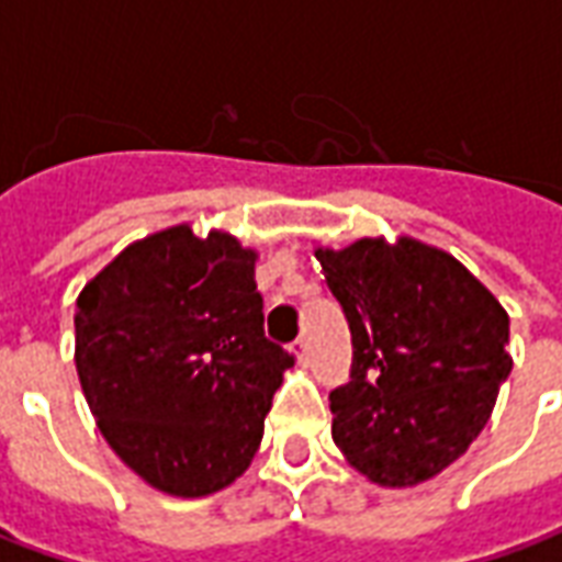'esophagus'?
<instances>
[{"label":"esophagus","mask_w":562,"mask_h":562,"mask_svg":"<svg viewBox=\"0 0 562 562\" xmlns=\"http://www.w3.org/2000/svg\"><path fill=\"white\" fill-rule=\"evenodd\" d=\"M294 355H297V361H301V364H306V361H310V342L306 340L294 342Z\"/></svg>","instance_id":"obj_1"}]
</instances>
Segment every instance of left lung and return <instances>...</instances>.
Segmentation results:
<instances>
[{
  "mask_svg": "<svg viewBox=\"0 0 562 562\" xmlns=\"http://www.w3.org/2000/svg\"><path fill=\"white\" fill-rule=\"evenodd\" d=\"M352 330L349 382L330 391V434L385 487L434 479L470 448L512 373L508 316L442 249L364 237L316 249Z\"/></svg>",
  "mask_w": 562,
  "mask_h": 562,
  "instance_id": "8db88e82",
  "label": "left lung"
}]
</instances>
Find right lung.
Returning <instances> with one entry per match:
<instances>
[{
  "instance_id": "add662e5",
  "label": "right lung",
  "mask_w": 562,
  "mask_h": 562,
  "mask_svg": "<svg viewBox=\"0 0 562 562\" xmlns=\"http://www.w3.org/2000/svg\"><path fill=\"white\" fill-rule=\"evenodd\" d=\"M75 364L99 430L144 482L207 496L249 467L294 355L265 337L256 252L177 225L83 285Z\"/></svg>"
}]
</instances>
